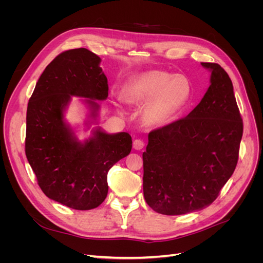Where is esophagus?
<instances>
[{"label": "esophagus", "instance_id": "esophagus-1", "mask_svg": "<svg viewBox=\"0 0 263 263\" xmlns=\"http://www.w3.org/2000/svg\"><path fill=\"white\" fill-rule=\"evenodd\" d=\"M144 146H145V143H144L142 140H140V139H136V140L133 142V148L136 149V150L143 149Z\"/></svg>", "mask_w": 263, "mask_h": 263}]
</instances>
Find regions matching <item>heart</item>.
<instances>
[{"label":"heart","mask_w":263,"mask_h":263,"mask_svg":"<svg viewBox=\"0 0 263 263\" xmlns=\"http://www.w3.org/2000/svg\"><path fill=\"white\" fill-rule=\"evenodd\" d=\"M192 96V85L182 74L164 70H150L134 77L123 88L122 100L131 105H142L144 119L149 124H160L183 108Z\"/></svg>","instance_id":"1"}]
</instances>
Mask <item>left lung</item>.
Segmentation results:
<instances>
[{
  "mask_svg": "<svg viewBox=\"0 0 263 263\" xmlns=\"http://www.w3.org/2000/svg\"><path fill=\"white\" fill-rule=\"evenodd\" d=\"M211 85L183 118L148 134L143 154L144 197L165 215H180L212 203L236 170L243 120L228 73L215 63Z\"/></svg>",
  "mask_w": 263,
  "mask_h": 263,
  "instance_id": "left-lung-1",
  "label": "left lung"
}]
</instances>
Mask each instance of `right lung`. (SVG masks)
Masks as SVG:
<instances>
[{
    "label": "right lung",
    "instance_id": "obj_1",
    "mask_svg": "<svg viewBox=\"0 0 263 263\" xmlns=\"http://www.w3.org/2000/svg\"><path fill=\"white\" fill-rule=\"evenodd\" d=\"M100 58L85 48L59 54L36 83L26 110L25 155L46 196L76 210H90L107 195V173L132 149L129 133L96 130L84 144L63 121L70 96L104 100L107 79Z\"/></svg>",
    "mask_w": 263,
    "mask_h": 263
}]
</instances>
